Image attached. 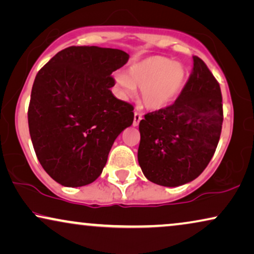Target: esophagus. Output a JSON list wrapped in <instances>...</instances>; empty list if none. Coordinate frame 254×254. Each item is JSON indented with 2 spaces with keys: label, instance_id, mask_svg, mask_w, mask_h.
I'll list each match as a JSON object with an SVG mask.
<instances>
[{
  "label": "esophagus",
  "instance_id": "obj_1",
  "mask_svg": "<svg viewBox=\"0 0 254 254\" xmlns=\"http://www.w3.org/2000/svg\"><path fill=\"white\" fill-rule=\"evenodd\" d=\"M141 118H143V116H141V114L137 113V111H134V116H133V127H137V125L139 124V122L141 121Z\"/></svg>",
  "mask_w": 254,
  "mask_h": 254
}]
</instances>
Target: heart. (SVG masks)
<instances>
[{"label":"heart","mask_w":254,"mask_h":254,"mask_svg":"<svg viewBox=\"0 0 254 254\" xmlns=\"http://www.w3.org/2000/svg\"><path fill=\"white\" fill-rule=\"evenodd\" d=\"M187 72L181 64L161 56L147 57L134 63L127 75L118 73L115 81L122 95L127 97L141 89V102L148 110L157 111L170 107L184 89Z\"/></svg>","instance_id":"heart-1"}]
</instances>
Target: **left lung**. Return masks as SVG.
I'll list each match as a JSON object with an SVG mask.
<instances>
[{"label": "left lung", "instance_id": "8db88e82", "mask_svg": "<svg viewBox=\"0 0 254 254\" xmlns=\"http://www.w3.org/2000/svg\"><path fill=\"white\" fill-rule=\"evenodd\" d=\"M194 66L177 101L139 123L138 162L147 180L165 187L188 184L208 166L223 123L219 83L203 60Z\"/></svg>", "mask_w": 254, "mask_h": 254}]
</instances>
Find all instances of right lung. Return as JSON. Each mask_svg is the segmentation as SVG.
Returning a JSON list of instances; mask_svg holds the SVG:
<instances>
[{
    "instance_id": "right-lung-1",
    "label": "right lung",
    "mask_w": 254,
    "mask_h": 254,
    "mask_svg": "<svg viewBox=\"0 0 254 254\" xmlns=\"http://www.w3.org/2000/svg\"><path fill=\"white\" fill-rule=\"evenodd\" d=\"M129 60L117 49L70 46L36 75L29 131L36 155L54 181L82 187L96 180L122 131L133 122V107L116 99L111 73Z\"/></svg>"
}]
</instances>
